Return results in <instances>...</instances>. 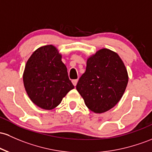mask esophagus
I'll list each match as a JSON object with an SVG mask.
<instances>
[{
  "label": "esophagus",
  "mask_w": 152,
  "mask_h": 152,
  "mask_svg": "<svg viewBox=\"0 0 152 152\" xmlns=\"http://www.w3.org/2000/svg\"><path fill=\"white\" fill-rule=\"evenodd\" d=\"M77 82H78V79L72 80V83H73V84L74 85V86H76V84H77Z\"/></svg>",
  "instance_id": "34e87169"
}]
</instances>
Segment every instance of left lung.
I'll use <instances>...</instances> for the list:
<instances>
[{
	"label": "left lung",
	"mask_w": 152,
	"mask_h": 152,
	"mask_svg": "<svg viewBox=\"0 0 152 152\" xmlns=\"http://www.w3.org/2000/svg\"><path fill=\"white\" fill-rule=\"evenodd\" d=\"M128 82L124 63L115 52L102 48L88 58L76 90L95 113L110 110L122 98Z\"/></svg>",
	"instance_id": "left-lung-1"
}]
</instances>
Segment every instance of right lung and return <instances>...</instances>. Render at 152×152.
Listing matches in <instances>:
<instances>
[{"instance_id":"obj_1","label":"right lung","mask_w":152,"mask_h":152,"mask_svg":"<svg viewBox=\"0 0 152 152\" xmlns=\"http://www.w3.org/2000/svg\"><path fill=\"white\" fill-rule=\"evenodd\" d=\"M61 58L57 48L48 45L37 49L26 63L25 90L31 101L42 109H54L74 88Z\"/></svg>"}]
</instances>
